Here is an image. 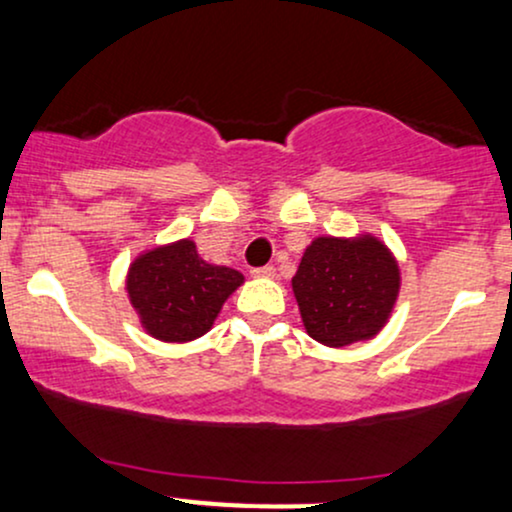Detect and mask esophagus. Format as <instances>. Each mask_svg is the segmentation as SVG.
Returning a JSON list of instances; mask_svg holds the SVG:
<instances>
[{"label":"esophagus","mask_w":512,"mask_h":512,"mask_svg":"<svg viewBox=\"0 0 512 512\" xmlns=\"http://www.w3.org/2000/svg\"><path fill=\"white\" fill-rule=\"evenodd\" d=\"M274 274H276V269L272 267V264H267V267L252 269V276H255V279H272Z\"/></svg>","instance_id":"34e87169"}]
</instances>
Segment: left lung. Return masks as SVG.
<instances>
[{"mask_svg":"<svg viewBox=\"0 0 512 512\" xmlns=\"http://www.w3.org/2000/svg\"><path fill=\"white\" fill-rule=\"evenodd\" d=\"M305 332L342 349L368 342L395 310L402 272L397 257L373 233L317 236L291 279Z\"/></svg>","mask_w":512,"mask_h":512,"instance_id":"obj_1","label":"left lung"}]
</instances>
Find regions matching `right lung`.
Segmentation results:
<instances>
[{
    "instance_id": "add662e5",
    "label": "right lung",
    "mask_w": 512,
    "mask_h": 512,
    "mask_svg": "<svg viewBox=\"0 0 512 512\" xmlns=\"http://www.w3.org/2000/svg\"><path fill=\"white\" fill-rule=\"evenodd\" d=\"M245 276L202 260L195 240L139 252L127 269L125 291L146 334L168 344L199 339L214 327L223 303Z\"/></svg>"
}]
</instances>
